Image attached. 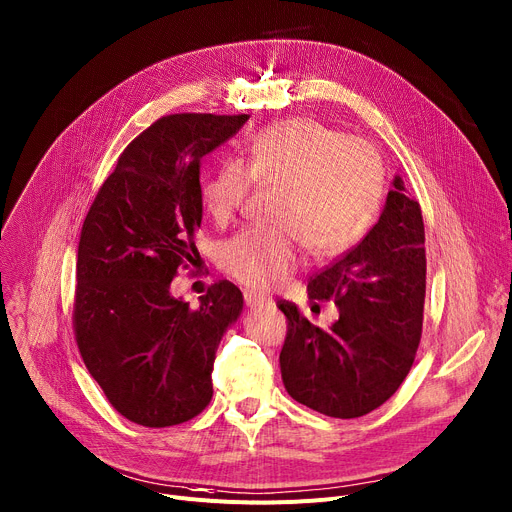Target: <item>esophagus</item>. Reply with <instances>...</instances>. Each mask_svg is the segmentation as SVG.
<instances>
[{"label":"esophagus","mask_w":512,"mask_h":512,"mask_svg":"<svg viewBox=\"0 0 512 512\" xmlns=\"http://www.w3.org/2000/svg\"><path fill=\"white\" fill-rule=\"evenodd\" d=\"M245 302L249 309H263V306H271L274 302H271L269 296H263V294H257V292H251V290H245Z\"/></svg>","instance_id":"1"}]
</instances>
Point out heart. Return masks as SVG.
Wrapping results in <instances>:
<instances>
[{"label":"heart","mask_w":512,"mask_h":512,"mask_svg":"<svg viewBox=\"0 0 512 512\" xmlns=\"http://www.w3.org/2000/svg\"><path fill=\"white\" fill-rule=\"evenodd\" d=\"M253 183L278 187L269 206L274 222L224 241L218 265L238 284L269 290L300 267L304 247L331 259L360 241L381 206L385 166L366 140L292 117L257 131L243 160L228 158L203 179L201 206L224 226L243 210Z\"/></svg>","instance_id":"heart-1"}]
</instances>
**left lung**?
Masks as SVG:
<instances>
[{
    "label": "left lung",
    "instance_id": "8db88e82",
    "mask_svg": "<svg viewBox=\"0 0 512 512\" xmlns=\"http://www.w3.org/2000/svg\"><path fill=\"white\" fill-rule=\"evenodd\" d=\"M424 241L420 203L395 177L379 222L306 286L311 300H333L339 319L321 329L294 302H278L288 323L280 366L292 399L350 420L399 389L422 337Z\"/></svg>",
    "mask_w": 512,
    "mask_h": 512
}]
</instances>
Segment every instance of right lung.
<instances>
[{"instance_id": "add662e5", "label": "right lung", "mask_w": 512, "mask_h": 512, "mask_svg": "<svg viewBox=\"0 0 512 512\" xmlns=\"http://www.w3.org/2000/svg\"><path fill=\"white\" fill-rule=\"evenodd\" d=\"M247 119H158L123 150L82 224L76 344L109 403L133 424L177 426L212 401L216 350L243 311V294L220 280L191 309L170 296V282L199 261V160Z\"/></svg>"}]
</instances>
